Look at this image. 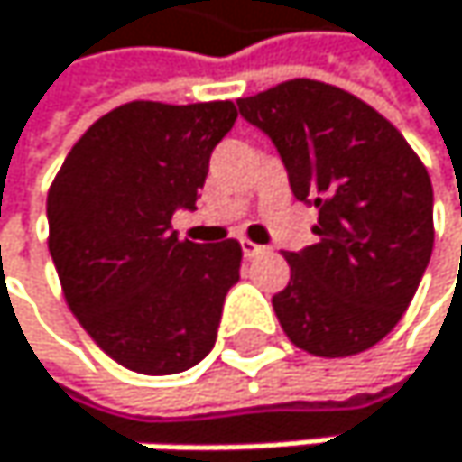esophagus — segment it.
<instances>
[{"mask_svg":"<svg viewBox=\"0 0 462 462\" xmlns=\"http://www.w3.org/2000/svg\"><path fill=\"white\" fill-rule=\"evenodd\" d=\"M241 249H244L246 257H257V254L265 252V246H260V244H254V241H249V238H241Z\"/></svg>","mask_w":462,"mask_h":462,"instance_id":"1","label":"esophagus"}]
</instances>
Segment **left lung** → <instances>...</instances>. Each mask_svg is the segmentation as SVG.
Instances as JSON below:
<instances>
[{
	"label": "left lung",
	"mask_w": 462,
	"mask_h": 462,
	"mask_svg": "<svg viewBox=\"0 0 462 462\" xmlns=\"http://www.w3.org/2000/svg\"><path fill=\"white\" fill-rule=\"evenodd\" d=\"M241 116L277 146L291 190L319 210V241L288 252L274 313L299 349L349 357L380 344L416 296L432 254V182L371 105L319 79H288Z\"/></svg>",
	"instance_id": "8db88e82"
}]
</instances>
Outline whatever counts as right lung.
Segmentation results:
<instances>
[{
    "label": "right lung",
    "instance_id": "1",
    "mask_svg": "<svg viewBox=\"0 0 462 462\" xmlns=\"http://www.w3.org/2000/svg\"><path fill=\"white\" fill-rule=\"evenodd\" d=\"M233 102H127L85 130L46 197L49 254L85 332L124 368L177 374L216 344L241 244L180 241Z\"/></svg>",
    "mask_w": 462,
    "mask_h": 462
}]
</instances>
